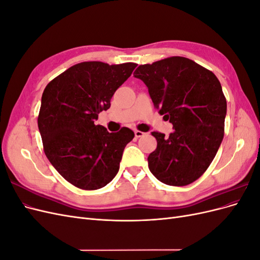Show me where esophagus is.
Returning <instances> with one entry per match:
<instances>
[{"instance_id":"esophagus-1","label":"esophagus","mask_w":260,"mask_h":260,"mask_svg":"<svg viewBox=\"0 0 260 260\" xmlns=\"http://www.w3.org/2000/svg\"><path fill=\"white\" fill-rule=\"evenodd\" d=\"M135 135H136V138H142V137H144L145 133L142 132V131H140V130H136Z\"/></svg>"}]
</instances>
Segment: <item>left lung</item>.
<instances>
[{
	"mask_svg": "<svg viewBox=\"0 0 260 260\" xmlns=\"http://www.w3.org/2000/svg\"><path fill=\"white\" fill-rule=\"evenodd\" d=\"M135 77L148 89L154 107L175 131H154L157 147L148 168L160 182L184 186L207 170L224 135L226 100L215 74L182 56L140 65Z\"/></svg>",
	"mask_w": 260,
	"mask_h": 260,
	"instance_id": "obj_1",
	"label": "left lung"
}]
</instances>
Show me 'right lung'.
<instances>
[{
	"label": "right lung",
	"instance_id": "right-lung-1",
	"mask_svg": "<svg viewBox=\"0 0 260 260\" xmlns=\"http://www.w3.org/2000/svg\"><path fill=\"white\" fill-rule=\"evenodd\" d=\"M136 67L135 62L83 61L45 86L38 116L44 153L76 187L98 190L119 170L123 149L135 133L125 127L111 133L94 122L111 107L114 93Z\"/></svg>",
	"mask_w": 260,
	"mask_h": 260
}]
</instances>
